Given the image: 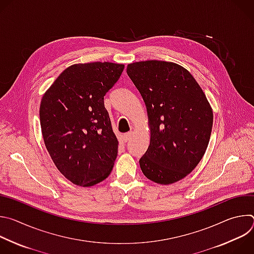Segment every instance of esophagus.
Wrapping results in <instances>:
<instances>
[{
  "label": "esophagus",
  "instance_id": "34e87169",
  "mask_svg": "<svg viewBox=\"0 0 254 254\" xmlns=\"http://www.w3.org/2000/svg\"><path fill=\"white\" fill-rule=\"evenodd\" d=\"M131 135H132V131H128V132H127L126 134H124V139H125V141H126V142L128 141V140L131 138Z\"/></svg>",
  "mask_w": 254,
  "mask_h": 254
}]
</instances>
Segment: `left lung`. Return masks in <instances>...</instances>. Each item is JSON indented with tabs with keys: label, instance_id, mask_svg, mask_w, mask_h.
<instances>
[{
	"label": "left lung",
	"instance_id": "obj_1",
	"mask_svg": "<svg viewBox=\"0 0 254 254\" xmlns=\"http://www.w3.org/2000/svg\"><path fill=\"white\" fill-rule=\"evenodd\" d=\"M127 73L147 106L150 146L141 172L162 185L190 174L208 147L213 112L190 72L173 62L148 60L127 65Z\"/></svg>",
	"mask_w": 254,
	"mask_h": 254
}]
</instances>
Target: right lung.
Segmentation results:
<instances>
[{"label":"right lung","mask_w":254,"mask_h":254,"mask_svg":"<svg viewBox=\"0 0 254 254\" xmlns=\"http://www.w3.org/2000/svg\"><path fill=\"white\" fill-rule=\"evenodd\" d=\"M124 68L111 62L71 65L42 97L46 149L59 172L75 185L93 186L113 170L119 141L103 99Z\"/></svg>","instance_id":"obj_1"}]
</instances>
